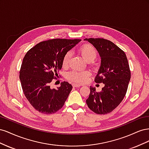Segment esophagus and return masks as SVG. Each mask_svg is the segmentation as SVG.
I'll return each instance as SVG.
<instances>
[{
	"instance_id": "obj_1",
	"label": "esophagus",
	"mask_w": 149,
	"mask_h": 149,
	"mask_svg": "<svg viewBox=\"0 0 149 149\" xmlns=\"http://www.w3.org/2000/svg\"><path fill=\"white\" fill-rule=\"evenodd\" d=\"M82 86V84H73V87H75V88H77V87H80V86Z\"/></svg>"
}]
</instances>
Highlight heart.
<instances>
[{
    "mask_svg": "<svg viewBox=\"0 0 149 149\" xmlns=\"http://www.w3.org/2000/svg\"><path fill=\"white\" fill-rule=\"evenodd\" d=\"M79 52L82 57L88 62L94 61L97 56V52L93 46L89 44H85L80 48ZM71 52H67L63 59V66H67L69 64L71 58ZM89 73L88 71H72L67 73V78L76 83H84L87 80Z\"/></svg>",
    "mask_w": 149,
    "mask_h": 149,
    "instance_id": "1",
    "label": "heart"
}]
</instances>
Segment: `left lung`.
Returning a JSON list of instances; mask_svg holds the SVG:
<instances>
[{
  "instance_id": "left-lung-1",
  "label": "left lung",
  "mask_w": 149,
  "mask_h": 149,
  "mask_svg": "<svg viewBox=\"0 0 149 149\" xmlns=\"http://www.w3.org/2000/svg\"><path fill=\"white\" fill-rule=\"evenodd\" d=\"M97 49L101 59V65L94 78L104 86L101 92L90 86L86 100L89 108L98 114H106L119 106L127 92L130 71L125 53L109 40L103 38H86Z\"/></svg>"
}]
</instances>
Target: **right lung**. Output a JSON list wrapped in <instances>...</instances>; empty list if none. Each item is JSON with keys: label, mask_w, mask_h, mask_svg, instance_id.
<instances>
[{"label": "right lung", "mask_w": 149, "mask_h": 149, "mask_svg": "<svg viewBox=\"0 0 149 149\" xmlns=\"http://www.w3.org/2000/svg\"><path fill=\"white\" fill-rule=\"evenodd\" d=\"M81 40L53 39L40 42L26 53L20 71V80L26 98L43 114L60 110L72 90V85L61 83L57 89L50 83L61 69L65 54Z\"/></svg>", "instance_id": "obj_1"}]
</instances>
